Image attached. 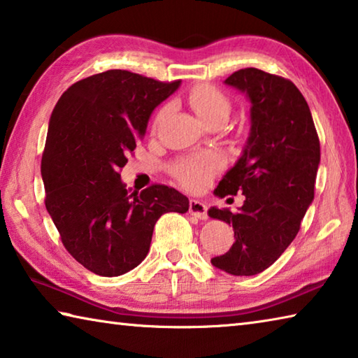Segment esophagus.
I'll list each match as a JSON object with an SVG mask.
<instances>
[{
  "label": "esophagus",
  "instance_id": "esophagus-1",
  "mask_svg": "<svg viewBox=\"0 0 358 358\" xmlns=\"http://www.w3.org/2000/svg\"><path fill=\"white\" fill-rule=\"evenodd\" d=\"M189 213L192 216L199 217V220H207V217H208L207 205H205L201 201H197V199H191V201H189Z\"/></svg>",
  "mask_w": 358,
  "mask_h": 358
}]
</instances>
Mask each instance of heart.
<instances>
[{
	"mask_svg": "<svg viewBox=\"0 0 358 358\" xmlns=\"http://www.w3.org/2000/svg\"><path fill=\"white\" fill-rule=\"evenodd\" d=\"M189 104L199 118L210 121L216 117H227L230 110V102L226 94L220 88L208 83L196 85L189 92ZM167 108L159 112V118L164 117ZM222 159L220 155H205L201 157H187L175 162L172 172L180 183H183L194 189H199L207 185L210 175L216 169H220Z\"/></svg>",
	"mask_w": 358,
	"mask_h": 358,
	"instance_id": "b5f03b06",
	"label": "heart"
}]
</instances>
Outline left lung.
<instances>
[{
	"instance_id": "1",
	"label": "left lung",
	"mask_w": 358,
	"mask_h": 358,
	"mask_svg": "<svg viewBox=\"0 0 358 358\" xmlns=\"http://www.w3.org/2000/svg\"><path fill=\"white\" fill-rule=\"evenodd\" d=\"M226 83L251 101L248 143L216 187V196L243 192L237 213L210 208L208 215L232 224L235 243L211 259L216 268L252 276L275 262L292 243L314 199L320 143L310 107L289 80L256 68H245Z\"/></svg>"
}]
</instances>
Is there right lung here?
Here are the masks:
<instances>
[{
    "label": "right lung",
    "instance_id": "right-lung-1",
    "mask_svg": "<svg viewBox=\"0 0 358 358\" xmlns=\"http://www.w3.org/2000/svg\"><path fill=\"white\" fill-rule=\"evenodd\" d=\"M178 87L110 69L72 83L53 108L41 161L45 208L68 252L96 275L134 268L147 257L156 221L189 208L171 186L129 192L120 178L151 112Z\"/></svg>",
    "mask_w": 358,
    "mask_h": 358
}]
</instances>
